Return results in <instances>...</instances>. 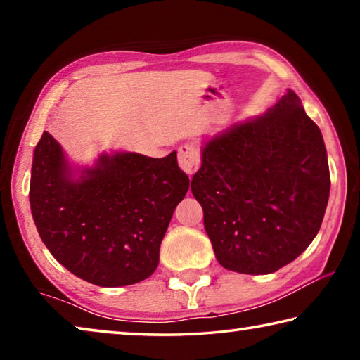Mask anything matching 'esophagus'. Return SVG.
<instances>
[{
	"label": "esophagus",
	"instance_id": "34e87169",
	"mask_svg": "<svg viewBox=\"0 0 360 360\" xmlns=\"http://www.w3.org/2000/svg\"><path fill=\"white\" fill-rule=\"evenodd\" d=\"M178 162H179V167L184 169L188 176H192L200 167L198 146L195 143L181 144L179 150H178Z\"/></svg>",
	"mask_w": 360,
	"mask_h": 360
}]
</instances>
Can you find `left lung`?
<instances>
[{"mask_svg":"<svg viewBox=\"0 0 360 360\" xmlns=\"http://www.w3.org/2000/svg\"><path fill=\"white\" fill-rule=\"evenodd\" d=\"M191 188L219 264L245 275L276 271L324 219L330 173L319 127L288 90L264 115L205 144Z\"/></svg>","mask_w":360,"mask_h":360,"instance_id":"1","label":"left lung"}]
</instances>
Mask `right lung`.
<instances>
[{
    "mask_svg": "<svg viewBox=\"0 0 360 360\" xmlns=\"http://www.w3.org/2000/svg\"><path fill=\"white\" fill-rule=\"evenodd\" d=\"M187 191L176 152L163 158L101 154L75 179L51 133L34 148L30 206L41 240L66 270L101 288L135 284L155 271L160 243Z\"/></svg>",
    "mask_w": 360,
    "mask_h": 360,
    "instance_id": "obj_1",
    "label": "right lung"
}]
</instances>
